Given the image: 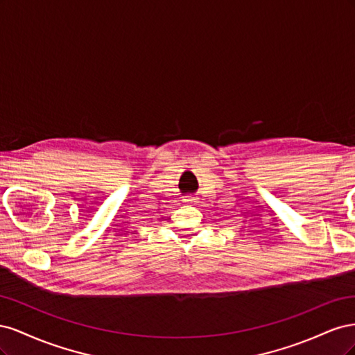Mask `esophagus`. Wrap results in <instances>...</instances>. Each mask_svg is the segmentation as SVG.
<instances>
[{"label": "esophagus", "instance_id": "1", "mask_svg": "<svg viewBox=\"0 0 355 355\" xmlns=\"http://www.w3.org/2000/svg\"><path fill=\"white\" fill-rule=\"evenodd\" d=\"M184 202L185 204H196L197 202V198L194 196H188L184 198Z\"/></svg>", "mask_w": 355, "mask_h": 355}]
</instances>
